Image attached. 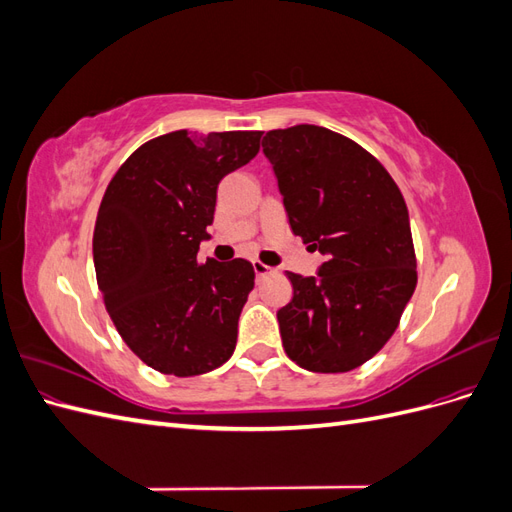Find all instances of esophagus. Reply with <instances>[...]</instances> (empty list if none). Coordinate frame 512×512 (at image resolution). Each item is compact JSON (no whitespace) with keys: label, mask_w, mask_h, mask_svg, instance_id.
<instances>
[{"label":"esophagus","mask_w":512,"mask_h":512,"mask_svg":"<svg viewBox=\"0 0 512 512\" xmlns=\"http://www.w3.org/2000/svg\"><path fill=\"white\" fill-rule=\"evenodd\" d=\"M275 269L273 267H269V265H265V262H260V260H254V273H256V277L260 280V277H267V275H271Z\"/></svg>","instance_id":"34e87169"}]
</instances>
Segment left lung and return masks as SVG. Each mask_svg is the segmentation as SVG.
Returning a JSON list of instances; mask_svg holds the SVG:
<instances>
[{
	"label": "left lung",
	"instance_id": "obj_1",
	"mask_svg": "<svg viewBox=\"0 0 512 512\" xmlns=\"http://www.w3.org/2000/svg\"><path fill=\"white\" fill-rule=\"evenodd\" d=\"M262 149L292 232L327 256L318 277L288 271L284 350L307 371L344 374L389 342L416 288L406 200L367 149L333 130H271Z\"/></svg>",
	"mask_w": 512,
	"mask_h": 512
}]
</instances>
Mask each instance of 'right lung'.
Segmentation results:
<instances>
[{"label": "right lung", "mask_w": 512, "mask_h": 512, "mask_svg": "<svg viewBox=\"0 0 512 512\" xmlns=\"http://www.w3.org/2000/svg\"><path fill=\"white\" fill-rule=\"evenodd\" d=\"M258 130L168 132L143 143L108 183L96 218L98 288L117 333L160 374L224 365L254 288L252 262H198L220 181L260 149Z\"/></svg>", "instance_id": "1"}]
</instances>
